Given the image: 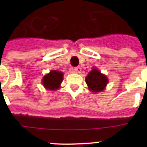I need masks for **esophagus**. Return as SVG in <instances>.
Instances as JSON below:
<instances>
[{
	"mask_svg": "<svg viewBox=\"0 0 147 147\" xmlns=\"http://www.w3.org/2000/svg\"><path fill=\"white\" fill-rule=\"evenodd\" d=\"M81 70H82V69H81V68L79 66L75 67V68L72 69V71H73L74 72H76V73H80Z\"/></svg>",
	"mask_w": 147,
	"mask_h": 147,
	"instance_id": "obj_1",
	"label": "esophagus"
}]
</instances>
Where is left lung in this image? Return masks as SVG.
Wrapping results in <instances>:
<instances>
[{
    "label": "left lung",
    "mask_w": 147,
    "mask_h": 147,
    "mask_svg": "<svg viewBox=\"0 0 147 147\" xmlns=\"http://www.w3.org/2000/svg\"><path fill=\"white\" fill-rule=\"evenodd\" d=\"M85 82L92 92H99L105 89L108 80L107 77L98 71L97 69H93L85 78Z\"/></svg>",
    "instance_id": "8db88e82"
}]
</instances>
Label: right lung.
Returning a JSON list of instances; mask_svg holds the SVG:
<instances>
[{"mask_svg": "<svg viewBox=\"0 0 147 147\" xmlns=\"http://www.w3.org/2000/svg\"><path fill=\"white\" fill-rule=\"evenodd\" d=\"M63 74L59 71H51L49 74L44 76L42 79V84L47 89L56 90L60 87L62 83Z\"/></svg>", "mask_w": 147, "mask_h": 147, "instance_id": "obj_1", "label": "right lung"}]
</instances>
